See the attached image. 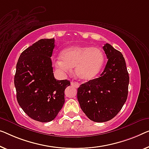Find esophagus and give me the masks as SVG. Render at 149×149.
<instances>
[{
    "mask_svg": "<svg viewBox=\"0 0 149 149\" xmlns=\"http://www.w3.org/2000/svg\"><path fill=\"white\" fill-rule=\"evenodd\" d=\"M71 85L75 88H77L79 86V84L78 83H77V82H74V81L71 82Z\"/></svg>",
    "mask_w": 149,
    "mask_h": 149,
    "instance_id": "34e87169",
    "label": "esophagus"
}]
</instances>
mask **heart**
<instances>
[{"label": "heart", "instance_id": "obj_1", "mask_svg": "<svg viewBox=\"0 0 149 149\" xmlns=\"http://www.w3.org/2000/svg\"><path fill=\"white\" fill-rule=\"evenodd\" d=\"M61 60L55 62V66L63 73H75L79 79L90 80L100 72L104 63V55L100 49L90 46H73L61 52Z\"/></svg>", "mask_w": 149, "mask_h": 149}]
</instances>
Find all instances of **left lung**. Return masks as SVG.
<instances>
[{"instance_id": "8db88e82", "label": "left lung", "mask_w": 149, "mask_h": 149, "mask_svg": "<svg viewBox=\"0 0 149 149\" xmlns=\"http://www.w3.org/2000/svg\"><path fill=\"white\" fill-rule=\"evenodd\" d=\"M103 49L108 60L97 78L82 84L77 89L81 109L91 120L104 123L116 116L126 102L129 75L122 53L106 43Z\"/></svg>"}]
</instances>
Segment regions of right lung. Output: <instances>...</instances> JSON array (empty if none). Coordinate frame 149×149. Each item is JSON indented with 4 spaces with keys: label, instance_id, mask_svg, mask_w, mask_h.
I'll return each mask as SVG.
<instances>
[{
    "label": "right lung",
    "instance_id": "obj_1",
    "mask_svg": "<svg viewBox=\"0 0 149 149\" xmlns=\"http://www.w3.org/2000/svg\"><path fill=\"white\" fill-rule=\"evenodd\" d=\"M55 39H42L23 51L17 63L14 83L17 100L26 114L35 120H53L63 107L67 79L57 80L52 62Z\"/></svg>",
    "mask_w": 149,
    "mask_h": 149
}]
</instances>
